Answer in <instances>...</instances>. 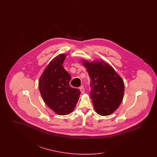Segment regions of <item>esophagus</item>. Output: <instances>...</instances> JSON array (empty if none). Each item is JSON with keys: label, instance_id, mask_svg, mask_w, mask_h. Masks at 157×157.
<instances>
[{"label": "esophagus", "instance_id": "34e87169", "mask_svg": "<svg viewBox=\"0 0 157 157\" xmlns=\"http://www.w3.org/2000/svg\"><path fill=\"white\" fill-rule=\"evenodd\" d=\"M79 90H81V93H82V94H83V93H84V92H85V89H84V88H83V86H81V87H79Z\"/></svg>", "mask_w": 157, "mask_h": 157}]
</instances>
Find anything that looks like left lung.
I'll list each match as a JSON object with an SVG mask.
<instances>
[{"label": "left lung", "instance_id": "left-lung-1", "mask_svg": "<svg viewBox=\"0 0 157 157\" xmlns=\"http://www.w3.org/2000/svg\"><path fill=\"white\" fill-rule=\"evenodd\" d=\"M90 79V98L98 114L108 116L121 104L124 94V83L115 70L103 60L82 59Z\"/></svg>", "mask_w": 157, "mask_h": 157}]
</instances>
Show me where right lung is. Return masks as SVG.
Masks as SVG:
<instances>
[{"mask_svg":"<svg viewBox=\"0 0 157 157\" xmlns=\"http://www.w3.org/2000/svg\"><path fill=\"white\" fill-rule=\"evenodd\" d=\"M67 54L55 57L45 67L39 81V89L45 104L60 115L71 113L79 98L81 90L71 87V76L63 67Z\"/></svg>","mask_w":157,"mask_h":157,"instance_id":"obj_1","label":"right lung"}]
</instances>
